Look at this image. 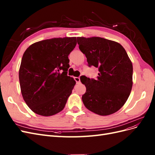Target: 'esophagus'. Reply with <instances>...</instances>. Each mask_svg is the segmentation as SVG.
Segmentation results:
<instances>
[{
    "instance_id": "esophagus-1",
    "label": "esophagus",
    "mask_w": 155,
    "mask_h": 155,
    "mask_svg": "<svg viewBox=\"0 0 155 155\" xmlns=\"http://www.w3.org/2000/svg\"><path fill=\"white\" fill-rule=\"evenodd\" d=\"M74 79H75V81H76L77 84L80 83V78H79V77H75Z\"/></svg>"
}]
</instances>
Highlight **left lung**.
<instances>
[{"label":"left lung","instance_id":"left-lung-1","mask_svg":"<svg viewBox=\"0 0 155 155\" xmlns=\"http://www.w3.org/2000/svg\"><path fill=\"white\" fill-rule=\"evenodd\" d=\"M79 48L88 66L98 68L96 79L86 78L82 101L87 109L100 116L114 113L125 104L133 87V64L117 42L99 37H78Z\"/></svg>","mask_w":155,"mask_h":155}]
</instances>
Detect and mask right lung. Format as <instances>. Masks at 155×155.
Instances as JSON below:
<instances>
[{"label": "right lung", "mask_w": 155, "mask_h": 155, "mask_svg": "<svg viewBox=\"0 0 155 155\" xmlns=\"http://www.w3.org/2000/svg\"><path fill=\"white\" fill-rule=\"evenodd\" d=\"M76 44L75 37L53 38L32 44L25 51L18 78L23 99L35 113L50 116L64 109L76 85L67 70L68 56Z\"/></svg>", "instance_id": "1"}]
</instances>
